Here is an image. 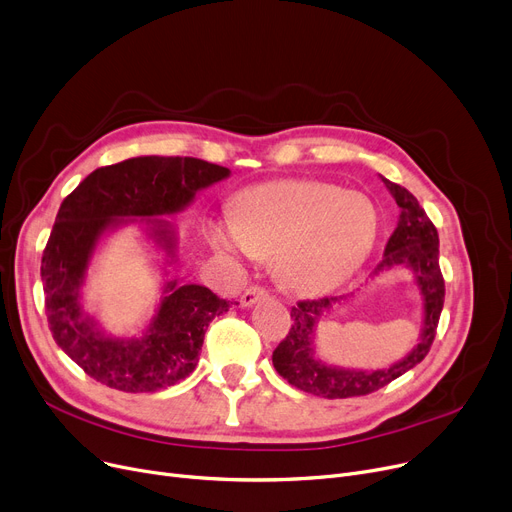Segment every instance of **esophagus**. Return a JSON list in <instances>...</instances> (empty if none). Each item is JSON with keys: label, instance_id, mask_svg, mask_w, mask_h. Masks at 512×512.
<instances>
[{"label": "esophagus", "instance_id": "1", "mask_svg": "<svg viewBox=\"0 0 512 512\" xmlns=\"http://www.w3.org/2000/svg\"><path fill=\"white\" fill-rule=\"evenodd\" d=\"M265 297H267V292H265L263 288L251 286V288H247L245 294H242V297H240V305L245 307V309H249V307H253L255 303H259V301L265 299Z\"/></svg>", "mask_w": 512, "mask_h": 512}]
</instances>
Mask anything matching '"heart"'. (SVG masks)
<instances>
[{"label": "heart", "instance_id": "obj_1", "mask_svg": "<svg viewBox=\"0 0 512 512\" xmlns=\"http://www.w3.org/2000/svg\"><path fill=\"white\" fill-rule=\"evenodd\" d=\"M209 245L230 261L278 257L280 280L299 292H326L351 278L380 234L375 203L319 180L251 186L205 228Z\"/></svg>", "mask_w": 512, "mask_h": 512}]
</instances>
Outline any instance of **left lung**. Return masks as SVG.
<instances>
[{
	"instance_id": "1",
	"label": "left lung",
	"mask_w": 512,
	"mask_h": 512,
	"mask_svg": "<svg viewBox=\"0 0 512 512\" xmlns=\"http://www.w3.org/2000/svg\"><path fill=\"white\" fill-rule=\"evenodd\" d=\"M380 178L394 197L400 211L396 230L386 242L384 259L375 267L371 278L390 272L394 267H405V270L413 274V282L421 299L419 338L411 351L390 367L353 369L330 365L317 355V321L342 301L355 297V292L342 294V297L297 303V307H292L290 311L292 328L288 336L276 346L272 361L276 371L284 380H288V384L313 396L351 398L380 390L392 380L400 378L402 373L413 369L417 363H421L429 353V346H432L436 336L440 313L444 307V278L438 259V230L429 222L425 211L407 188L390 182L384 176Z\"/></svg>"
}]
</instances>
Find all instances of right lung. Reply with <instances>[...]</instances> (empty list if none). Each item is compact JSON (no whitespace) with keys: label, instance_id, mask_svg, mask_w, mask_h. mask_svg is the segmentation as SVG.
<instances>
[{"label":"right lung","instance_id":"add662e5","mask_svg":"<svg viewBox=\"0 0 512 512\" xmlns=\"http://www.w3.org/2000/svg\"><path fill=\"white\" fill-rule=\"evenodd\" d=\"M228 176L197 157L141 155L95 170L64 199L41 259L45 309L53 340L93 380L157 392L195 371L209 321L230 305L176 274L180 236L166 218ZM126 225H137L162 255V297L141 333L116 337L84 309L82 288L104 238Z\"/></svg>","mask_w":512,"mask_h":512}]
</instances>
